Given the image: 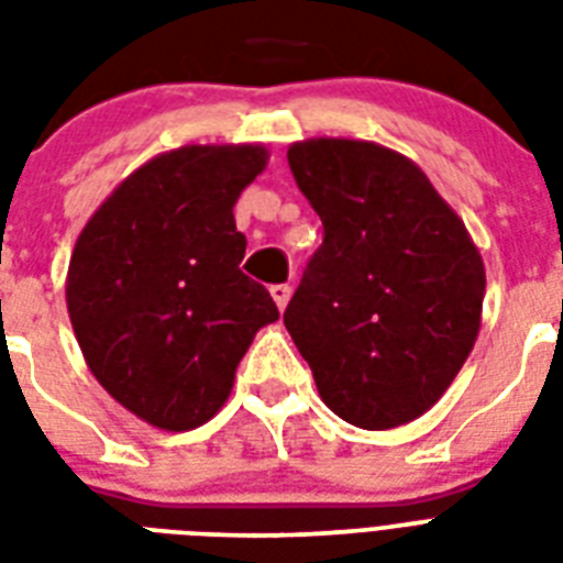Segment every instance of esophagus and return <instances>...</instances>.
<instances>
[{
  "mask_svg": "<svg viewBox=\"0 0 563 563\" xmlns=\"http://www.w3.org/2000/svg\"><path fill=\"white\" fill-rule=\"evenodd\" d=\"M272 298H274V303H277V309L283 312L291 298V286H286V283H277V286H272Z\"/></svg>",
  "mask_w": 563,
  "mask_h": 563,
  "instance_id": "esophagus-1",
  "label": "esophagus"
}]
</instances>
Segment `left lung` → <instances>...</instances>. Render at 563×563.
Masks as SVG:
<instances>
[{
  "label": "left lung",
  "instance_id": "1",
  "mask_svg": "<svg viewBox=\"0 0 563 563\" xmlns=\"http://www.w3.org/2000/svg\"><path fill=\"white\" fill-rule=\"evenodd\" d=\"M324 224L283 324L327 409L394 429L441 400L482 327L485 263L418 163L368 140L289 145Z\"/></svg>",
  "mask_w": 563,
  "mask_h": 563
}]
</instances>
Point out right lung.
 <instances>
[{
	"mask_svg": "<svg viewBox=\"0 0 563 563\" xmlns=\"http://www.w3.org/2000/svg\"><path fill=\"white\" fill-rule=\"evenodd\" d=\"M265 145H184L131 172L84 224L66 309L87 368L131 415L166 432L224 406L239 362L280 318L239 272L233 207L263 175Z\"/></svg>",
	"mask_w": 563,
	"mask_h": 563,
	"instance_id": "add662e5",
	"label": "right lung"
}]
</instances>
